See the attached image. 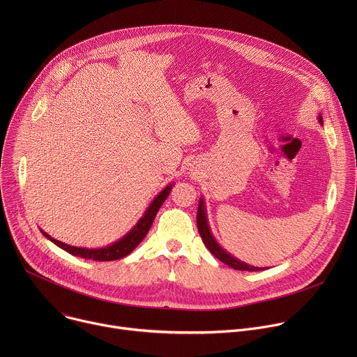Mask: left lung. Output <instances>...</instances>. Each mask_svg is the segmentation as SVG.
<instances>
[{"label":"left lung","instance_id":"1","mask_svg":"<svg viewBox=\"0 0 357 357\" xmlns=\"http://www.w3.org/2000/svg\"><path fill=\"white\" fill-rule=\"evenodd\" d=\"M318 121L321 126H324V119L322 116L319 114L318 117ZM196 223H197V230L200 233V237L203 240V243H205V245L208 247V250L213 254V256L216 259H219L222 263L227 264L229 267L234 268V270H238V271H263L266 270L264 267H254V266H250L244 261H240L238 259L233 257L230 252H227L215 238L212 230H211V226H209V222H208V215H206V203H205V199H203V196L199 199V206H197V216H196Z\"/></svg>","mask_w":357,"mask_h":357}]
</instances>
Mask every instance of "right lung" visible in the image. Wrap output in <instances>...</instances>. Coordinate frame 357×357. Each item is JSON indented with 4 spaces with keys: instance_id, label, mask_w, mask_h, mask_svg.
<instances>
[{
    "instance_id": "add662e5",
    "label": "right lung",
    "mask_w": 357,
    "mask_h": 357,
    "mask_svg": "<svg viewBox=\"0 0 357 357\" xmlns=\"http://www.w3.org/2000/svg\"><path fill=\"white\" fill-rule=\"evenodd\" d=\"M172 189V183H169L168 186H165L155 197L154 200L151 202V205L146 208V211L144 212L142 218L137 222V225L127 233L124 234L121 238H119L117 241L106 245V247H100V248H86V247H75L66 243H62L54 237H50L47 233H45L43 230L42 234L52 241L54 244H56L58 247H61L62 250L68 251L72 256L76 257H82V259H87V260H94V261H113V260H119L123 259L144 240V237L146 236L148 230L152 226V222H154L160 208L162 206V203L165 202V199L169 196Z\"/></svg>"
}]
</instances>
